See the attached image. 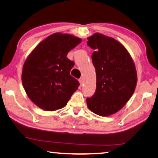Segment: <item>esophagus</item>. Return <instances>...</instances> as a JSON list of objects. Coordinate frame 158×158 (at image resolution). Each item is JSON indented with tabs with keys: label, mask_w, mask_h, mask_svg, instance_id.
Segmentation results:
<instances>
[{
	"label": "esophagus",
	"mask_w": 158,
	"mask_h": 158,
	"mask_svg": "<svg viewBox=\"0 0 158 158\" xmlns=\"http://www.w3.org/2000/svg\"><path fill=\"white\" fill-rule=\"evenodd\" d=\"M79 81L80 85H81V86L83 85V84H84V79H83V78H80L79 79Z\"/></svg>",
	"instance_id": "34e87169"
}]
</instances>
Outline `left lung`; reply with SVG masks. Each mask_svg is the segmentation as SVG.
Returning <instances> with one entry per match:
<instances>
[{
	"label": "left lung",
	"mask_w": 158,
	"mask_h": 158,
	"mask_svg": "<svg viewBox=\"0 0 158 158\" xmlns=\"http://www.w3.org/2000/svg\"><path fill=\"white\" fill-rule=\"evenodd\" d=\"M96 69V89L86 99L89 110L101 116L116 114L128 102L137 84V72L126 48L112 37L96 32L87 37Z\"/></svg>",
	"instance_id": "left-lung-1"
}]
</instances>
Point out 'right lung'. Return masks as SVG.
<instances>
[{
    "label": "right lung",
    "instance_id": "1",
    "mask_svg": "<svg viewBox=\"0 0 158 158\" xmlns=\"http://www.w3.org/2000/svg\"><path fill=\"white\" fill-rule=\"evenodd\" d=\"M81 39L56 32L37 44L23 67L22 83L28 98L44 110L53 111L67 105L79 86L70 75L74 62L67 57Z\"/></svg>",
    "mask_w": 158,
    "mask_h": 158
}]
</instances>
